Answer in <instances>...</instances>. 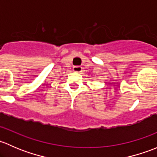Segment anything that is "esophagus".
<instances>
[{
	"label": "esophagus",
	"instance_id": "obj_1",
	"mask_svg": "<svg viewBox=\"0 0 157 157\" xmlns=\"http://www.w3.org/2000/svg\"><path fill=\"white\" fill-rule=\"evenodd\" d=\"M73 70H74V71H75V72H81L82 67H80V66H74V67H73Z\"/></svg>",
	"mask_w": 157,
	"mask_h": 157
}]
</instances>
